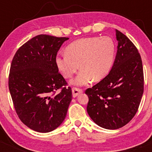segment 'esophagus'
Instances as JSON below:
<instances>
[{"mask_svg":"<svg viewBox=\"0 0 152 152\" xmlns=\"http://www.w3.org/2000/svg\"><path fill=\"white\" fill-rule=\"evenodd\" d=\"M83 92V91L80 88H72V94H73V97L76 98V96H78L80 94H81Z\"/></svg>","mask_w":152,"mask_h":152,"instance_id":"obj_1","label":"esophagus"}]
</instances>
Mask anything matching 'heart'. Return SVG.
I'll list each match as a JSON object with an SVG mask.
<instances>
[{
  "label": "heart",
  "instance_id": "b5f03b06",
  "mask_svg": "<svg viewBox=\"0 0 152 152\" xmlns=\"http://www.w3.org/2000/svg\"><path fill=\"white\" fill-rule=\"evenodd\" d=\"M115 46L109 37L83 38L66 48V53L56 57V64L64 78H71L78 70L71 84L84 86L93 80L100 81L107 76L114 61Z\"/></svg>",
  "mask_w": 152,
  "mask_h": 152
}]
</instances>
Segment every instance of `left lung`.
I'll return each instance as SVG.
<instances>
[{"label": "left lung", "instance_id": "left-lung-1", "mask_svg": "<svg viewBox=\"0 0 152 152\" xmlns=\"http://www.w3.org/2000/svg\"><path fill=\"white\" fill-rule=\"evenodd\" d=\"M115 31L118 46L112 68L105 78L85 92L91 118L99 126L113 130L132 119L144 92L140 54L124 34Z\"/></svg>", "mask_w": 152, "mask_h": 152}]
</instances>
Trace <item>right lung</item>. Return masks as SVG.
Returning <instances> with one entry per match:
<instances>
[{
  "label": "right lung",
  "instance_id": "obj_1",
  "mask_svg": "<svg viewBox=\"0 0 152 152\" xmlns=\"http://www.w3.org/2000/svg\"><path fill=\"white\" fill-rule=\"evenodd\" d=\"M69 39L38 35L23 45L12 61L8 86L15 111L20 121L36 132H52L67 114L72 92L58 73L56 57Z\"/></svg>",
  "mask_w": 152,
  "mask_h": 152
}]
</instances>
